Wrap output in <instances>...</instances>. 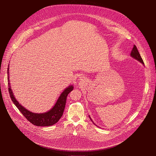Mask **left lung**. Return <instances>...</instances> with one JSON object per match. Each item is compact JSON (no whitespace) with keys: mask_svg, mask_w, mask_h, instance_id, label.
Segmentation results:
<instances>
[{"mask_svg":"<svg viewBox=\"0 0 156 156\" xmlns=\"http://www.w3.org/2000/svg\"><path fill=\"white\" fill-rule=\"evenodd\" d=\"M131 56H132V57H133L134 59H136L137 61H138L139 62H140L141 63H142L143 64H144V62L142 60V58L141 57L140 55V53H139V52L138 51V49L136 48V47L134 45L133 47V49L132 52H131V54H130ZM90 117V116H89ZM91 119V118H90ZM92 120V119H91Z\"/></svg>","mask_w":156,"mask_h":156,"instance_id":"obj_1","label":"left lung"}]
</instances>
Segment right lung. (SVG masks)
<instances>
[{"label":"right lung","instance_id":"right-lung-1","mask_svg":"<svg viewBox=\"0 0 156 156\" xmlns=\"http://www.w3.org/2000/svg\"><path fill=\"white\" fill-rule=\"evenodd\" d=\"M8 66L7 68V75H8V81H9V92L10 94L11 99L14 104V105L17 107L20 111L23 114V115L33 125L38 126H49L55 124L62 117L63 112L65 108L67 96L73 90V86L70 85L66 88L63 92L61 94L59 99H57L55 105L48 112L44 113H34L29 111L27 109L24 108L23 105H21L18 101L16 99L14 96L12 90H11L10 83H9V66Z\"/></svg>","mask_w":156,"mask_h":156}]
</instances>
